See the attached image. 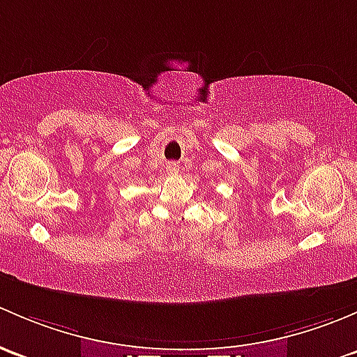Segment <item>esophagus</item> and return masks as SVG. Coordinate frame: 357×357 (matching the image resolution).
Instances as JSON below:
<instances>
[{"label":"esophagus","mask_w":357,"mask_h":357,"mask_svg":"<svg viewBox=\"0 0 357 357\" xmlns=\"http://www.w3.org/2000/svg\"><path fill=\"white\" fill-rule=\"evenodd\" d=\"M167 172H168V174H177L178 165L177 163H168L167 165Z\"/></svg>","instance_id":"34e87169"}]
</instances>
